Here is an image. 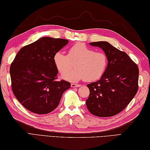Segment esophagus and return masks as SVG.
<instances>
[{
	"instance_id": "obj_1",
	"label": "esophagus",
	"mask_w": 150,
	"mask_h": 150,
	"mask_svg": "<svg viewBox=\"0 0 150 150\" xmlns=\"http://www.w3.org/2000/svg\"><path fill=\"white\" fill-rule=\"evenodd\" d=\"M80 86H81L80 84L71 83V87H80Z\"/></svg>"
}]
</instances>
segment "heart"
<instances>
[{
	"mask_svg": "<svg viewBox=\"0 0 150 150\" xmlns=\"http://www.w3.org/2000/svg\"><path fill=\"white\" fill-rule=\"evenodd\" d=\"M53 62L61 74H66L75 64L76 69L63 76L65 80L77 81L85 79L87 81L97 80L104 75L108 64V57L103 52H95L82 43L74 44L66 55L57 52Z\"/></svg>",
	"mask_w": 150,
	"mask_h": 150,
	"instance_id": "b5f03b06",
	"label": "heart"
}]
</instances>
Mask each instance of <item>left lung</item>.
Here are the masks:
<instances>
[{"label": "left lung", "instance_id": "8db88e82", "mask_svg": "<svg viewBox=\"0 0 150 150\" xmlns=\"http://www.w3.org/2000/svg\"><path fill=\"white\" fill-rule=\"evenodd\" d=\"M90 45L100 47L106 53L108 64L99 80L87 85L89 89L87 108L96 116H114L125 109L137 94L139 70L125 52L108 42H90Z\"/></svg>", "mask_w": 150, "mask_h": 150}]
</instances>
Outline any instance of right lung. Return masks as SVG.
Segmentation results:
<instances>
[{
	"instance_id": "right-lung-1",
	"label": "right lung",
	"mask_w": 150,
	"mask_h": 150,
	"mask_svg": "<svg viewBox=\"0 0 150 150\" xmlns=\"http://www.w3.org/2000/svg\"><path fill=\"white\" fill-rule=\"evenodd\" d=\"M68 43L66 39L42 37L17 53L10 69L12 89L29 111L38 114L52 112L70 87L67 81L56 80L58 70L53 62L55 53Z\"/></svg>"
}]
</instances>
